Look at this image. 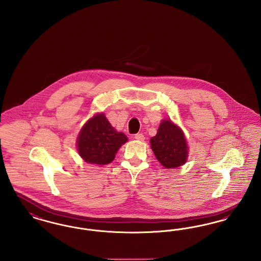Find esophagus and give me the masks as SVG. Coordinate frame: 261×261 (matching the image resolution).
Instances as JSON below:
<instances>
[{
  "instance_id": "esophagus-1",
  "label": "esophagus",
  "mask_w": 261,
  "mask_h": 261,
  "mask_svg": "<svg viewBox=\"0 0 261 261\" xmlns=\"http://www.w3.org/2000/svg\"><path fill=\"white\" fill-rule=\"evenodd\" d=\"M134 138H135L136 140H138V141H141V142H143V141L145 140V137H144V135H143L142 133H139V134H136V135L134 136Z\"/></svg>"
}]
</instances>
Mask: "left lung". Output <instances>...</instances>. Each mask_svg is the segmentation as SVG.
<instances>
[{
	"label": "left lung",
	"instance_id": "obj_1",
	"mask_svg": "<svg viewBox=\"0 0 261 261\" xmlns=\"http://www.w3.org/2000/svg\"><path fill=\"white\" fill-rule=\"evenodd\" d=\"M149 142L156 160L165 168H176L187 162L186 138L181 128L170 119L162 120L156 135Z\"/></svg>",
	"mask_w": 261,
	"mask_h": 261
}]
</instances>
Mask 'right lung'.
<instances>
[{
	"mask_svg": "<svg viewBox=\"0 0 261 261\" xmlns=\"http://www.w3.org/2000/svg\"><path fill=\"white\" fill-rule=\"evenodd\" d=\"M127 140L125 134L112 127L103 113H98L82 127L77 138V149L88 163L103 165L114 160Z\"/></svg>",
	"mask_w": 261,
	"mask_h": 261,
	"instance_id": "obj_1",
	"label": "right lung"
}]
</instances>
